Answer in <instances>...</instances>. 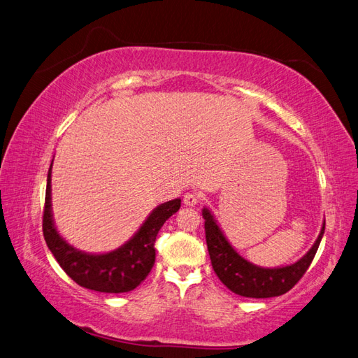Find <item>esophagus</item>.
Here are the masks:
<instances>
[{"mask_svg": "<svg viewBox=\"0 0 358 358\" xmlns=\"http://www.w3.org/2000/svg\"><path fill=\"white\" fill-rule=\"evenodd\" d=\"M182 202L187 207H195L198 203V195H195V193H186L185 198H182Z\"/></svg>", "mask_w": 358, "mask_h": 358, "instance_id": "esophagus-1", "label": "esophagus"}]
</instances>
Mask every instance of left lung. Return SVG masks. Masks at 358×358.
<instances>
[{"mask_svg":"<svg viewBox=\"0 0 358 358\" xmlns=\"http://www.w3.org/2000/svg\"><path fill=\"white\" fill-rule=\"evenodd\" d=\"M202 217L206 220V240L214 273L228 289L249 299H270L288 292L309 268L325 231L324 222L313 246L297 262L285 267L265 268L237 253L207 207L202 208Z\"/></svg>","mask_w":358,"mask_h":358,"instance_id":"left-lung-1","label":"left lung"}]
</instances>
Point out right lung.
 <instances>
[{"instance_id": "obj_1", "label": "right lung", "mask_w": 358, "mask_h": 358, "mask_svg": "<svg viewBox=\"0 0 358 358\" xmlns=\"http://www.w3.org/2000/svg\"><path fill=\"white\" fill-rule=\"evenodd\" d=\"M54 162V160H52ZM50 173L48 172L43 236L49 250L69 278L80 287L99 292L120 294L135 289L151 271L156 259L155 241L160 228L181 207V199L163 202L150 213L145 222L127 243L108 253H87L78 250L59 236L52 217L50 203Z\"/></svg>"}]
</instances>
